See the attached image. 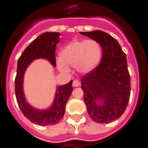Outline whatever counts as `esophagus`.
Segmentation results:
<instances>
[{
	"label": "esophagus",
	"instance_id": "obj_1",
	"mask_svg": "<svg viewBox=\"0 0 148 148\" xmlns=\"http://www.w3.org/2000/svg\"><path fill=\"white\" fill-rule=\"evenodd\" d=\"M80 85V82H79V81H78V80H74L73 81V87H78V86Z\"/></svg>",
	"mask_w": 148,
	"mask_h": 148
}]
</instances>
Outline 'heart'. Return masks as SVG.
<instances>
[{
	"instance_id": "heart-1",
	"label": "heart",
	"mask_w": 148,
	"mask_h": 148,
	"mask_svg": "<svg viewBox=\"0 0 148 148\" xmlns=\"http://www.w3.org/2000/svg\"><path fill=\"white\" fill-rule=\"evenodd\" d=\"M101 58V49L97 41L75 40L63 48L56 64L63 73L70 71L69 66H75L78 72L87 74L97 67Z\"/></svg>"
}]
</instances>
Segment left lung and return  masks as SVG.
I'll return each instance as SVG.
<instances>
[{"label":"left lung","instance_id":"left-lung-1","mask_svg":"<svg viewBox=\"0 0 148 148\" xmlns=\"http://www.w3.org/2000/svg\"><path fill=\"white\" fill-rule=\"evenodd\" d=\"M102 48L101 64L82 77V89L87 113L97 123L107 124L120 118L130 95V74L126 55L113 37L100 30L80 32Z\"/></svg>","mask_w":148,"mask_h":148}]
</instances>
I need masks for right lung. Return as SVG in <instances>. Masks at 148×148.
<instances>
[{"mask_svg": "<svg viewBox=\"0 0 148 148\" xmlns=\"http://www.w3.org/2000/svg\"><path fill=\"white\" fill-rule=\"evenodd\" d=\"M59 32H44L39 35L23 51L18 58L17 75L15 77V95L17 102L26 118L40 126L56 125L64 115L65 107L73 92V80L64 85L57 87L53 104L46 110L33 108L27 102L23 92V76L27 68L32 61L44 58L56 66V47L59 43Z\"/></svg>", "mask_w": 148, "mask_h": 148, "instance_id": "add662e5", "label": "right lung"}]
</instances>
